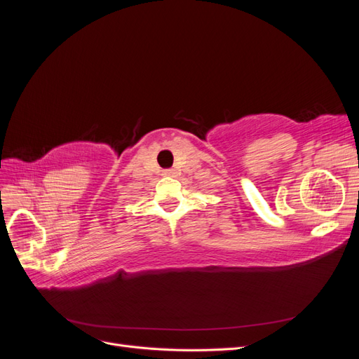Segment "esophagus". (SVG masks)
Masks as SVG:
<instances>
[{
    "instance_id": "obj_1",
    "label": "esophagus",
    "mask_w": 359,
    "mask_h": 359,
    "mask_svg": "<svg viewBox=\"0 0 359 359\" xmlns=\"http://www.w3.org/2000/svg\"><path fill=\"white\" fill-rule=\"evenodd\" d=\"M175 169H166V170H163V175H165V177H173V175H175Z\"/></svg>"
}]
</instances>
